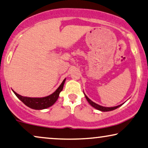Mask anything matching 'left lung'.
Masks as SVG:
<instances>
[{
	"instance_id": "1",
	"label": "left lung",
	"mask_w": 148,
	"mask_h": 148,
	"mask_svg": "<svg viewBox=\"0 0 148 148\" xmlns=\"http://www.w3.org/2000/svg\"><path fill=\"white\" fill-rule=\"evenodd\" d=\"M84 96H85V97H86V100H87V101L88 102V103H90V105L92 106V107L93 108H94L95 109H96V110H100V111H101V112H109V111H112V110H116V109H117L118 108H119V107H120L121 106H122L123 103H122V104H120V105H118V106H114V107H104V106H100V105H99V104H98V103H95V102H92V101L90 100V99L88 98V97L86 95V94H84Z\"/></svg>"
}]
</instances>
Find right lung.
<instances>
[{
  "label": "right lung",
  "instance_id": "add662e5",
  "mask_svg": "<svg viewBox=\"0 0 148 148\" xmlns=\"http://www.w3.org/2000/svg\"><path fill=\"white\" fill-rule=\"evenodd\" d=\"M65 81L66 78L62 81V82L56 90V91L53 92L52 94L48 96L42 97V98H30V97L23 96L17 94L14 90H12V91L17 98L28 107L34 110H44L52 106L56 102L59 97V94L63 89Z\"/></svg>",
  "mask_w": 148,
  "mask_h": 148
}]
</instances>
